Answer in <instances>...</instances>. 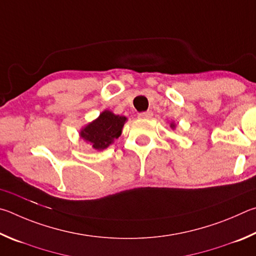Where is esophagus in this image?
Returning a JSON list of instances; mask_svg holds the SVG:
<instances>
[{"instance_id":"esophagus-1","label":"esophagus","mask_w":256,"mask_h":256,"mask_svg":"<svg viewBox=\"0 0 256 256\" xmlns=\"http://www.w3.org/2000/svg\"><path fill=\"white\" fill-rule=\"evenodd\" d=\"M152 116H153V112L152 111H146V112H142V114H140V119H150Z\"/></svg>"}]
</instances>
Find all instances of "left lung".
Instances as JSON below:
<instances>
[{
    "label": "left lung",
    "mask_w": 256,
    "mask_h": 256,
    "mask_svg": "<svg viewBox=\"0 0 256 256\" xmlns=\"http://www.w3.org/2000/svg\"><path fill=\"white\" fill-rule=\"evenodd\" d=\"M170 127H171L172 129H176V124H174V122H173V121H172V122H171V124H170Z\"/></svg>",
    "instance_id": "obj_1"
}]
</instances>
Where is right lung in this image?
Instances as JSON below:
<instances>
[{
    "mask_svg": "<svg viewBox=\"0 0 256 256\" xmlns=\"http://www.w3.org/2000/svg\"><path fill=\"white\" fill-rule=\"evenodd\" d=\"M127 118L114 114L110 110L102 111L96 119L80 129V137L92 146L93 150H103L118 138Z\"/></svg>",
    "mask_w": 256,
    "mask_h": 256,
    "instance_id": "obj_1",
    "label": "right lung"
}]
</instances>
